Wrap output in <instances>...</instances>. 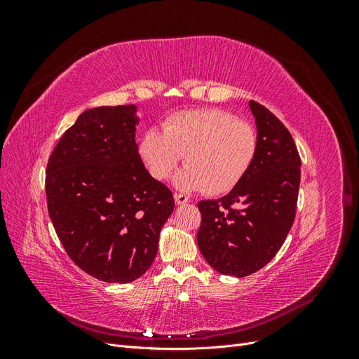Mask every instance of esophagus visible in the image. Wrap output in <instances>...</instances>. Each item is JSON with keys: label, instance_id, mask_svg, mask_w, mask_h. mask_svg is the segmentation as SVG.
<instances>
[{"label": "esophagus", "instance_id": "esophagus-1", "mask_svg": "<svg viewBox=\"0 0 359 359\" xmlns=\"http://www.w3.org/2000/svg\"><path fill=\"white\" fill-rule=\"evenodd\" d=\"M173 199H175L177 205H186L187 202H190L189 196H186V194H182V193H175V194H173Z\"/></svg>", "mask_w": 359, "mask_h": 359}]
</instances>
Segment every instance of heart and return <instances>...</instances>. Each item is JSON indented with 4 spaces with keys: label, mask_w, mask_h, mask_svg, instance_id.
I'll list each match as a JSON object with an SVG mask.
<instances>
[{
    "label": "heart",
    "mask_w": 359,
    "mask_h": 359,
    "mask_svg": "<svg viewBox=\"0 0 359 359\" xmlns=\"http://www.w3.org/2000/svg\"><path fill=\"white\" fill-rule=\"evenodd\" d=\"M257 132L222 109L181 111L166 118L163 133L149 127L137 144V154L154 180L165 181L184 156L175 186L187 191H231L252 168Z\"/></svg>",
    "instance_id": "obj_1"
}]
</instances>
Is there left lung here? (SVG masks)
I'll return each instance as SVG.
<instances>
[{
  "label": "left lung",
  "mask_w": 359,
  "mask_h": 359,
  "mask_svg": "<svg viewBox=\"0 0 359 359\" xmlns=\"http://www.w3.org/2000/svg\"><path fill=\"white\" fill-rule=\"evenodd\" d=\"M256 119L257 153L229 194L198 203V245L224 276L245 277L264 268L283 245L295 220L301 158L289 130L265 106L248 103Z\"/></svg>",
  "instance_id": "8db88e82"
}]
</instances>
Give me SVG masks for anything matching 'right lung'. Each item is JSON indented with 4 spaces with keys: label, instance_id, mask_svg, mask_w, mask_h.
<instances>
[{
    "label": "right lung",
    "instance_id": "obj_1",
    "mask_svg": "<svg viewBox=\"0 0 359 359\" xmlns=\"http://www.w3.org/2000/svg\"><path fill=\"white\" fill-rule=\"evenodd\" d=\"M136 106L85 111L53 148L48 211L73 262L106 283H130L153 264L175 206L137 154Z\"/></svg>",
    "mask_w": 359,
    "mask_h": 359
}]
</instances>
